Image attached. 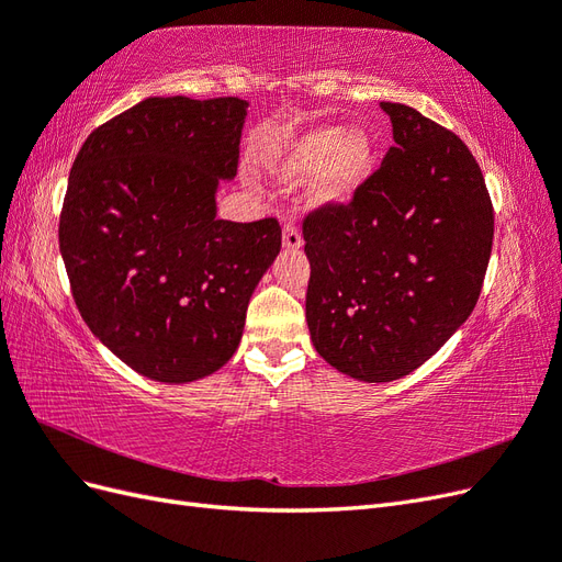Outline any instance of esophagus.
<instances>
[{
	"label": "esophagus",
	"mask_w": 562,
	"mask_h": 562,
	"mask_svg": "<svg viewBox=\"0 0 562 562\" xmlns=\"http://www.w3.org/2000/svg\"><path fill=\"white\" fill-rule=\"evenodd\" d=\"M283 248L285 250H300L302 248V234L293 223L283 225Z\"/></svg>",
	"instance_id": "esophagus-1"
}]
</instances>
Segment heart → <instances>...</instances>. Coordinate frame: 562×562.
<instances>
[{
    "mask_svg": "<svg viewBox=\"0 0 562 562\" xmlns=\"http://www.w3.org/2000/svg\"><path fill=\"white\" fill-rule=\"evenodd\" d=\"M378 143L372 133L353 126H314L281 147L274 176L283 184H310V201L318 209L345 206L375 173Z\"/></svg>",
    "mask_w": 562,
    "mask_h": 562,
    "instance_id": "1",
    "label": "heart"
}]
</instances>
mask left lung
Wrapping results in <instances>:
<instances>
[{"label":"left lung","instance_id":"8db88e82","mask_svg":"<svg viewBox=\"0 0 562 562\" xmlns=\"http://www.w3.org/2000/svg\"><path fill=\"white\" fill-rule=\"evenodd\" d=\"M380 171L347 206L304 220L314 349L361 382L411 375L471 316L495 213L469 147L401 103Z\"/></svg>","mask_w":562,"mask_h":562}]
</instances>
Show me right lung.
<instances>
[{"label":"right lung","instance_id":"obj_1","mask_svg":"<svg viewBox=\"0 0 562 562\" xmlns=\"http://www.w3.org/2000/svg\"><path fill=\"white\" fill-rule=\"evenodd\" d=\"M246 114L241 98H147L98 126L72 164L58 229L72 297L143 378L187 384L223 368L281 250L274 217L217 220Z\"/></svg>","mask_w":562,"mask_h":562}]
</instances>
